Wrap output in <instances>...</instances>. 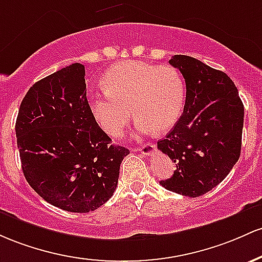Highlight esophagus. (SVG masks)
I'll use <instances>...</instances> for the list:
<instances>
[{"mask_svg":"<svg viewBox=\"0 0 262 262\" xmlns=\"http://www.w3.org/2000/svg\"><path fill=\"white\" fill-rule=\"evenodd\" d=\"M134 151L141 152L143 156H151L156 151V146L152 145V143H147V145H143L142 147H139V148H135Z\"/></svg>","mask_w":262,"mask_h":262,"instance_id":"34e87169","label":"esophagus"}]
</instances>
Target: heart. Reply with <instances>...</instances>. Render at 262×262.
Returning a JSON list of instances; mask_svg holds the SVG:
<instances>
[{
    "label": "heart",
    "mask_w": 262,
    "mask_h": 262,
    "mask_svg": "<svg viewBox=\"0 0 262 262\" xmlns=\"http://www.w3.org/2000/svg\"><path fill=\"white\" fill-rule=\"evenodd\" d=\"M104 85L106 92L89 95V108L94 121L111 137L121 136L134 115L142 134L167 132L183 111L186 85L173 67L123 61L105 74Z\"/></svg>",
    "instance_id": "b5f03b06"
}]
</instances>
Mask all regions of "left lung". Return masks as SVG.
Returning a JSON list of instances; mask_svg holds the SVG:
<instances>
[{
    "label": "left lung",
    "mask_w": 262,
    "mask_h": 262,
    "mask_svg": "<svg viewBox=\"0 0 262 262\" xmlns=\"http://www.w3.org/2000/svg\"><path fill=\"white\" fill-rule=\"evenodd\" d=\"M170 66L186 81L182 116L157 147L176 164L173 176L161 186L190 196L203 195L229 174L242 152L244 105L224 72L195 58L174 55Z\"/></svg>",
    "instance_id": "1"
}]
</instances>
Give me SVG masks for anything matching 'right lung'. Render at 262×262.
Wrapping results in <instances>:
<instances>
[{"instance_id": "right-lung-1", "label": "right lung", "mask_w": 262, "mask_h": 262, "mask_svg": "<svg viewBox=\"0 0 262 262\" xmlns=\"http://www.w3.org/2000/svg\"><path fill=\"white\" fill-rule=\"evenodd\" d=\"M16 136L23 174L49 204L89 213L113 196L128 149L111 145L94 121L83 64L31 86L20 102Z\"/></svg>"}]
</instances>
